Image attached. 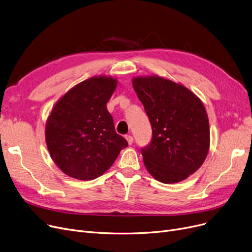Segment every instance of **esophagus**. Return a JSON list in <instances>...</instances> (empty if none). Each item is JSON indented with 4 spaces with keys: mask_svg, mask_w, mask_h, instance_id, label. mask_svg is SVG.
Here are the masks:
<instances>
[{
    "mask_svg": "<svg viewBox=\"0 0 252 252\" xmlns=\"http://www.w3.org/2000/svg\"><path fill=\"white\" fill-rule=\"evenodd\" d=\"M126 141H127V143H128V145H132L133 144V142H134V139H133V137L132 136H126Z\"/></svg>",
    "mask_w": 252,
    "mask_h": 252,
    "instance_id": "1",
    "label": "esophagus"
}]
</instances>
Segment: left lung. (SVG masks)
<instances>
[{
    "mask_svg": "<svg viewBox=\"0 0 252 252\" xmlns=\"http://www.w3.org/2000/svg\"><path fill=\"white\" fill-rule=\"evenodd\" d=\"M133 87L152 127V139L142 149L151 176L177 183L205 161L210 147L209 120L202 101L181 83L158 75L139 76Z\"/></svg>",
    "mask_w": 252,
    "mask_h": 252,
    "instance_id": "1",
    "label": "left lung"
}]
</instances>
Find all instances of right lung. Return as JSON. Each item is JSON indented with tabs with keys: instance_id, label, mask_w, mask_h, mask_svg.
Segmentation results:
<instances>
[{
	"instance_id": "add662e5",
	"label": "right lung",
	"mask_w": 252,
	"mask_h": 252,
	"mask_svg": "<svg viewBox=\"0 0 252 252\" xmlns=\"http://www.w3.org/2000/svg\"><path fill=\"white\" fill-rule=\"evenodd\" d=\"M116 86L111 76H94L73 86L53 106L45 141L52 160L68 176L84 181L100 177L127 146L106 106Z\"/></svg>"
}]
</instances>
